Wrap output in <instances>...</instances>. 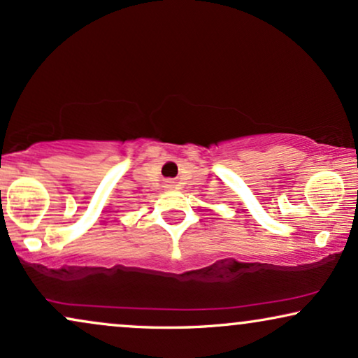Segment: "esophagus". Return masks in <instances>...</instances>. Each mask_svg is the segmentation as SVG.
Wrapping results in <instances>:
<instances>
[{
  "instance_id": "34e87169",
  "label": "esophagus",
  "mask_w": 358,
  "mask_h": 358,
  "mask_svg": "<svg viewBox=\"0 0 358 358\" xmlns=\"http://www.w3.org/2000/svg\"><path fill=\"white\" fill-rule=\"evenodd\" d=\"M172 186H174V184H172V182H169V184H167V187H172Z\"/></svg>"
}]
</instances>
